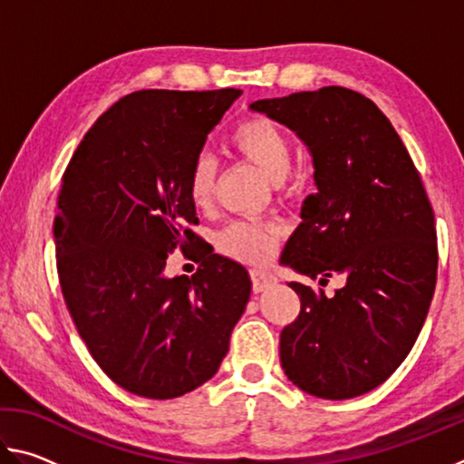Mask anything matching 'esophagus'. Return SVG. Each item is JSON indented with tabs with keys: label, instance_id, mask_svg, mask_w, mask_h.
<instances>
[{
	"label": "esophagus",
	"instance_id": "esophagus-1",
	"mask_svg": "<svg viewBox=\"0 0 464 464\" xmlns=\"http://www.w3.org/2000/svg\"><path fill=\"white\" fill-rule=\"evenodd\" d=\"M249 278H251V288H254V293H262V290L270 288L274 282H276V278H274L270 272H264V270H251Z\"/></svg>",
	"mask_w": 464,
	"mask_h": 464
}]
</instances>
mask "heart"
Returning <instances> with one entry per match:
<instances>
[{"mask_svg": "<svg viewBox=\"0 0 464 464\" xmlns=\"http://www.w3.org/2000/svg\"><path fill=\"white\" fill-rule=\"evenodd\" d=\"M233 151L268 176L278 188L293 184L290 168L295 161V145L278 124L264 116H247L239 121L229 137ZM218 166L213 155L198 153L188 169V196L196 208L213 207L217 192ZM282 237L278 223L272 221H235L217 233L215 246L221 254L243 264H262L270 260Z\"/></svg>", "mask_w": 464, "mask_h": 464, "instance_id": "b5f03b06", "label": "heart"}]
</instances>
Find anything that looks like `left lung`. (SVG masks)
Masks as SVG:
<instances>
[{"label": "left lung", "instance_id": "8db88e82", "mask_svg": "<svg viewBox=\"0 0 464 464\" xmlns=\"http://www.w3.org/2000/svg\"><path fill=\"white\" fill-rule=\"evenodd\" d=\"M251 110L293 129L313 155L317 192L280 262L311 280L342 274L327 296L301 282V311L280 334V362L298 389L321 399L372 391L410 354L436 288L438 243L420 171L372 100L327 85Z\"/></svg>", "mask_w": 464, "mask_h": 464}]
</instances>
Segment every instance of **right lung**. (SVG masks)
Wrapping results in <instances>:
<instances>
[{
  "label": "right lung",
  "instance_id": "obj_1",
  "mask_svg": "<svg viewBox=\"0 0 464 464\" xmlns=\"http://www.w3.org/2000/svg\"><path fill=\"white\" fill-rule=\"evenodd\" d=\"M241 90H140L85 132L61 179L54 217L63 298L92 358L119 387L174 399L207 382L229 352L251 282L218 254L168 278L194 246L188 169Z\"/></svg>",
  "mask_w": 464,
  "mask_h": 464
}]
</instances>
